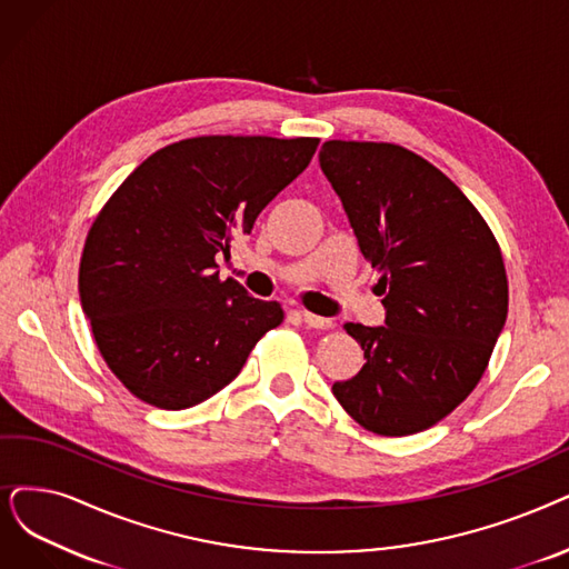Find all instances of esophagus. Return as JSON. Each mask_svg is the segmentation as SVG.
I'll return each instance as SVG.
<instances>
[{
    "mask_svg": "<svg viewBox=\"0 0 569 569\" xmlns=\"http://www.w3.org/2000/svg\"><path fill=\"white\" fill-rule=\"evenodd\" d=\"M303 322L310 327V329H331L333 327V320H329V317H320V315H312V312H301Z\"/></svg>",
    "mask_w": 569,
    "mask_h": 569,
    "instance_id": "1",
    "label": "esophagus"
}]
</instances>
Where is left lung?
I'll use <instances>...</instances> for the list:
<instances>
[{
  "label": "left lung",
  "mask_w": 569,
  "mask_h": 569,
  "mask_svg": "<svg viewBox=\"0 0 569 569\" xmlns=\"http://www.w3.org/2000/svg\"><path fill=\"white\" fill-rule=\"evenodd\" d=\"M320 168L385 293V327L346 325L367 363L333 397L373 435H416L488 367L509 310L502 252L469 198L413 151L329 140Z\"/></svg>",
  "instance_id": "obj_1"
}]
</instances>
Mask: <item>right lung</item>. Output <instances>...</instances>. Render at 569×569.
<instances>
[{"instance_id": "1", "label": "right lung", "mask_w": 569, "mask_h": 569, "mask_svg": "<svg viewBox=\"0 0 569 569\" xmlns=\"http://www.w3.org/2000/svg\"><path fill=\"white\" fill-rule=\"evenodd\" d=\"M317 138L206 134L151 153L83 244L81 308L107 367L147 403L181 411L223 390L284 312L219 280L217 257L310 163Z\"/></svg>"}]
</instances>
